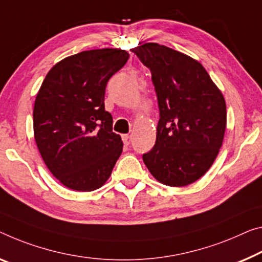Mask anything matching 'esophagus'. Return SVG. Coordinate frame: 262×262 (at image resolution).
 Returning <instances> with one entry per match:
<instances>
[{"label":"esophagus","instance_id":"esophagus-1","mask_svg":"<svg viewBox=\"0 0 262 262\" xmlns=\"http://www.w3.org/2000/svg\"><path fill=\"white\" fill-rule=\"evenodd\" d=\"M122 138H123V142H124V144H125V145H130V143H131V136H128V135H123V136H122Z\"/></svg>","mask_w":262,"mask_h":262}]
</instances>
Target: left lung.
<instances>
[{
    "mask_svg": "<svg viewBox=\"0 0 262 262\" xmlns=\"http://www.w3.org/2000/svg\"><path fill=\"white\" fill-rule=\"evenodd\" d=\"M131 51L152 75L159 106L156 144L143 155L155 178L186 186L212 166L226 130V103L201 64L158 43Z\"/></svg>",
    "mask_w": 262,
    "mask_h": 262,
    "instance_id": "obj_1",
    "label": "left lung"
}]
</instances>
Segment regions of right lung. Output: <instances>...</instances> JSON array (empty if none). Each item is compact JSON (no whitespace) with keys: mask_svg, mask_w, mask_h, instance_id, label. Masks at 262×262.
Wrapping results in <instances>:
<instances>
[{"mask_svg":"<svg viewBox=\"0 0 262 262\" xmlns=\"http://www.w3.org/2000/svg\"><path fill=\"white\" fill-rule=\"evenodd\" d=\"M120 49L82 51L55 64L34 106V136L47 167L64 186L89 192L105 184L122 155L104 107L105 88L125 66Z\"/></svg>","mask_w":262,"mask_h":262,"instance_id":"obj_1","label":"right lung"}]
</instances>
